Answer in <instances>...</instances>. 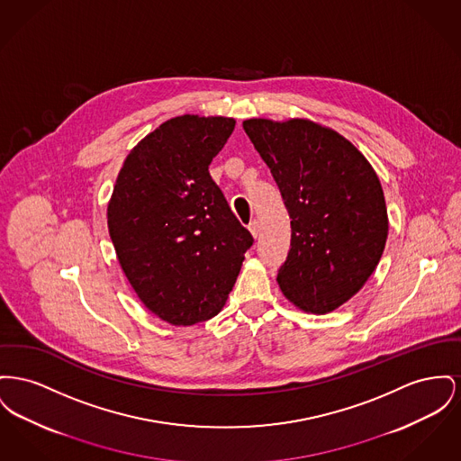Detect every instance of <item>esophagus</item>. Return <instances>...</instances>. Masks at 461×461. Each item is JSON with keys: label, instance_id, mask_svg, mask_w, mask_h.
Here are the masks:
<instances>
[{"label": "esophagus", "instance_id": "obj_1", "mask_svg": "<svg viewBox=\"0 0 461 461\" xmlns=\"http://www.w3.org/2000/svg\"><path fill=\"white\" fill-rule=\"evenodd\" d=\"M249 231H250V235L254 237V239H258L259 237V221H252L250 224H249Z\"/></svg>", "mask_w": 461, "mask_h": 461}]
</instances>
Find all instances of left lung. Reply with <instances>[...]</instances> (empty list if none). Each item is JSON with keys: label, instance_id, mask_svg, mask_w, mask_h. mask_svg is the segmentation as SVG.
<instances>
[{"label": "left lung", "instance_id": "8db88e82", "mask_svg": "<svg viewBox=\"0 0 461 461\" xmlns=\"http://www.w3.org/2000/svg\"><path fill=\"white\" fill-rule=\"evenodd\" d=\"M244 131L293 219L280 291L303 312L329 313L364 287L384 250L378 176L348 139L312 120L250 118Z\"/></svg>", "mask_w": 461, "mask_h": 461}]
</instances>
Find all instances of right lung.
I'll use <instances>...</instances> for the list:
<instances>
[{
    "label": "right lung",
    "mask_w": 461,
    "mask_h": 461,
    "mask_svg": "<svg viewBox=\"0 0 461 461\" xmlns=\"http://www.w3.org/2000/svg\"><path fill=\"white\" fill-rule=\"evenodd\" d=\"M233 129L226 116L170 118L137 142L113 188L108 230L120 267L168 324L217 315L254 242L209 174Z\"/></svg>",
    "instance_id": "1"
}]
</instances>
